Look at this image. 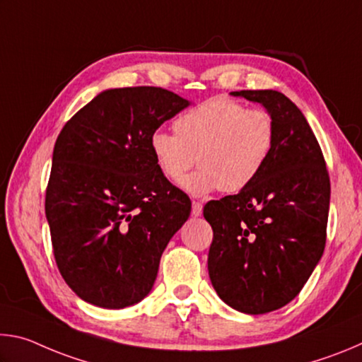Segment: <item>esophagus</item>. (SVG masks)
<instances>
[{
    "mask_svg": "<svg viewBox=\"0 0 362 362\" xmlns=\"http://www.w3.org/2000/svg\"><path fill=\"white\" fill-rule=\"evenodd\" d=\"M192 214L194 217H199L201 214H203V204L199 203V201H193L192 204Z\"/></svg>",
    "mask_w": 362,
    "mask_h": 362,
    "instance_id": "1",
    "label": "esophagus"
}]
</instances>
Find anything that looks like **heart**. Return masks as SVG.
<instances>
[{
	"instance_id": "b5f03b06",
	"label": "heart",
	"mask_w": 362,
	"mask_h": 362,
	"mask_svg": "<svg viewBox=\"0 0 362 362\" xmlns=\"http://www.w3.org/2000/svg\"><path fill=\"white\" fill-rule=\"evenodd\" d=\"M174 131L153 132L150 148L159 170L173 182L182 180L196 159L199 169L182 182L194 196L247 188L276 145V124L267 110L246 108L225 97H214L180 115Z\"/></svg>"
}]
</instances>
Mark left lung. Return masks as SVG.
Wrapping results in <instances>:
<instances>
[{
	"instance_id": "obj_1",
	"label": "left lung",
	"mask_w": 362,
	"mask_h": 362,
	"mask_svg": "<svg viewBox=\"0 0 362 362\" xmlns=\"http://www.w3.org/2000/svg\"><path fill=\"white\" fill-rule=\"evenodd\" d=\"M273 116L276 145L260 175L240 193L209 201L211 283L241 313L263 315L298 296L326 246L330 182L303 113L278 90H236Z\"/></svg>"
}]
</instances>
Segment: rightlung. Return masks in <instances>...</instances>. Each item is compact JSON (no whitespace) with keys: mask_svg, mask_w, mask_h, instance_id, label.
Listing matches in <instances>:
<instances>
[{"mask_svg":"<svg viewBox=\"0 0 362 362\" xmlns=\"http://www.w3.org/2000/svg\"><path fill=\"white\" fill-rule=\"evenodd\" d=\"M189 102L163 88L107 89L66 122L54 145L46 218L59 272L100 308L139 303L192 212L150 148V137Z\"/></svg>","mask_w":362,"mask_h":362,"instance_id":"obj_1","label":"right lung"}]
</instances>
